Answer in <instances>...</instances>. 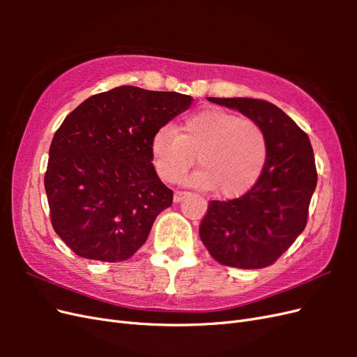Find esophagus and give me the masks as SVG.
I'll return each instance as SVG.
<instances>
[{
    "mask_svg": "<svg viewBox=\"0 0 357 357\" xmlns=\"http://www.w3.org/2000/svg\"><path fill=\"white\" fill-rule=\"evenodd\" d=\"M186 195H189L188 192H183V190H176V192H174V202H180L183 198H186Z\"/></svg>",
    "mask_w": 357,
    "mask_h": 357,
    "instance_id": "1",
    "label": "esophagus"
}]
</instances>
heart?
I'll use <instances>...</instances> for the list:
<instances>
[{"label":"heart","mask_w":357,"mask_h":357,"mask_svg":"<svg viewBox=\"0 0 357 357\" xmlns=\"http://www.w3.org/2000/svg\"><path fill=\"white\" fill-rule=\"evenodd\" d=\"M153 164L159 177L176 183L197 162L201 165L189 183L197 188L215 186L223 197H240L261 177L266 160V139L252 119L222 109H207L188 116L180 132L162 126L152 138Z\"/></svg>","instance_id":"b5f03b06"}]
</instances>
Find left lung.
Segmentation results:
<instances>
[{
	"label": "left lung",
	"mask_w": 357,
	"mask_h": 357,
	"mask_svg": "<svg viewBox=\"0 0 357 357\" xmlns=\"http://www.w3.org/2000/svg\"><path fill=\"white\" fill-rule=\"evenodd\" d=\"M262 128L266 160L243 197L211 201L199 236L222 265L259 269L274 264L304 231L317 185L308 135L277 105L253 98H208Z\"/></svg>",
	"instance_id": "1"
}]
</instances>
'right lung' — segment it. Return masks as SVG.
<instances>
[{
	"mask_svg": "<svg viewBox=\"0 0 357 357\" xmlns=\"http://www.w3.org/2000/svg\"><path fill=\"white\" fill-rule=\"evenodd\" d=\"M192 101L119 86L66 117L52 139L45 188L53 229L75 255L121 262L146 243L156 215L172 204L150 144Z\"/></svg>",
	"mask_w": 357,
	"mask_h": 357,
	"instance_id": "add662e5",
	"label": "right lung"
}]
</instances>
